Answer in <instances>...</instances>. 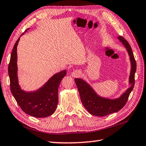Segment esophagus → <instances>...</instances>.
Instances as JSON below:
<instances>
[{"instance_id": "1", "label": "esophagus", "mask_w": 146, "mask_h": 146, "mask_svg": "<svg viewBox=\"0 0 146 146\" xmlns=\"http://www.w3.org/2000/svg\"><path fill=\"white\" fill-rule=\"evenodd\" d=\"M80 75H81V73H80V71L78 70H74L72 73H71V75H72V76L73 77H78Z\"/></svg>"}]
</instances>
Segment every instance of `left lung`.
<instances>
[{
    "label": "left lung",
    "mask_w": 146,
    "mask_h": 146,
    "mask_svg": "<svg viewBox=\"0 0 146 146\" xmlns=\"http://www.w3.org/2000/svg\"><path fill=\"white\" fill-rule=\"evenodd\" d=\"M118 38L123 43L127 50L132 64L131 75L129 77V82L131 83V86L128 88L124 94L120 98L115 100L101 98L95 94L91 86L85 81L80 78L75 79L83 106L90 113L97 117L106 116L108 114L117 112L122 109L127 102L130 94L134 86L135 73L137 68V64L134 54L129 43L123 37L120 36L118 37Z\"/></svg>",
    "instance_id": "8db88e82"
}]
</instances>
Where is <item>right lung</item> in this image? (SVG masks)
Segmentation results:
<instances>
[{
	"mask_svg": "<svg viewBox=\"0 0 146 146\" xmlns=\"http://www.w3.org/2000/svg\"><path fill=\"white\" fill-rule=\"evenodd\" d=\"M19 41V38L14 46L8 66L11 92L19 106L26 113L38 118L48 117L54 112L57 107L59 85L66 71L63 70L55 74L38 90L31 93L23 91L18 84L17 76V46Z\"/></svg>",
	"mask_w": 146,
	"mask_h": 146,
	"instance_id": "add662e5",
	"label": "right lung"
}]
</instances>
